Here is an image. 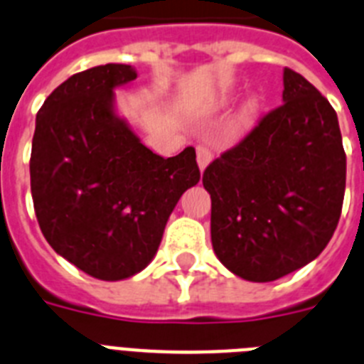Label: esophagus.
Listing matches in <instances>:
<instances>
[{
	"mask_svg": "<svg viewBox=\"0 0 364 364\" xmlns=\"http://www.w3.org/2000/svg\"><path fill=\"white\" fill-rule=\"evenodd\" d=\"M196 154H198V166H200L201 172H205V168H207V166H208V163H210L213 156H210V151H208V148H205V146H198V148H196Z\"/></svg>",
	"mask_w": 364,
	"mask_h": 364,
	"instance_id": "1",
	"label": "esophagus"
}]
</instances>
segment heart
I'll list each match as a JSON object with an SVG mask.
<instances>
[{"instance_id": "1", "label": "heart", "mask_w": 364, "mask_h": 364, "mask_svg": "<svg viewBox=\"0 0 364 364\" xmlns=\"http://www.w3.org/2000/svg\"><path fill=\"white\" fill-rule=\"evenodd\" d=\"M227 104H229V97H227L225 93H221L218 95V97H214L210 106H213L214 109H220V107H225ZM260 109L262 99L258 95H251V97L240 106V109L235 113V117H232V121L229 122L227 137H229L230 141H238V139H242L243 135L247 134L249 129L255 126L258 115H260Z\"/></svg>"}]
</instances>
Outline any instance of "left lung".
I'll use <instances>...</instances> for the list:
<instances>
[{"label": "left lung", "instance_id": "obj_1", "mask_svg": "<svg viewBox=\"0 0 364 364\" xmlns=\"http://www.w3.org/2000/svg\"><path fill=\"white\" fill-rule=\"evenodd\" d=\"M282 102L203 173L214 252L249 282H273L315 260L343 208L346 156L337 113L287 68Z\"/></svg>", "mask_w": 364, "mask_h": 364}]
</instances>
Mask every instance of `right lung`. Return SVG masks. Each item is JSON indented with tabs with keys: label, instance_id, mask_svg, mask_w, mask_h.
Instances as JSON below:
<instances>
[{
	"label": "right lung",
	"instance_id": "add662e5",
	"mask_svg": "<svg viewBox=\"0 0 364 364\" xmlns=\"http://www.w3.org/2000/svg\"><path fill=\"white\" fill-rule=\"evenodd\" d=\"M126 64L77 73L36 115L31 192L38 223L60 257L99 280H124L154 260L183 192L200 181L192 146L157 156L117 113Z\"/></svg>",
	"mask_w": 364,
	"mask_h": 364
}]
</instances>
